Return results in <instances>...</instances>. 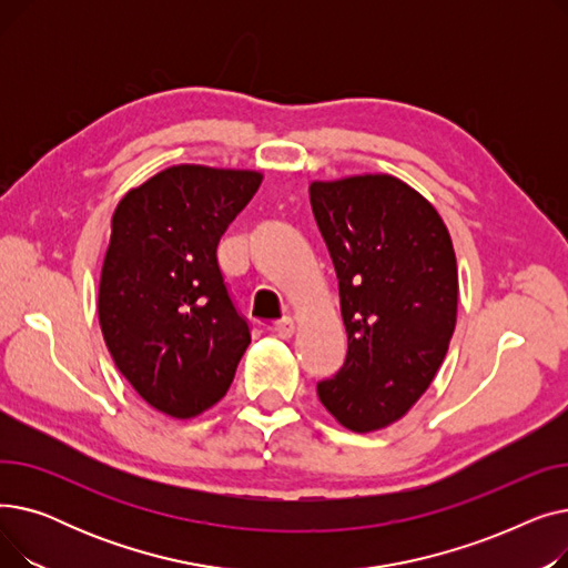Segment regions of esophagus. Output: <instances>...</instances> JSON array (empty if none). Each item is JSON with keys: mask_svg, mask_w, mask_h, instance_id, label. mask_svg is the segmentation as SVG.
Returning <instances> with one entry per match:
<instances>
[{"mask_svg": "<svg viewBox=\"0 0 568 568\" xmlns=\"http://www.w3.org/2000/svg\"><path fill=\"white\" fill-rule=\"evenodd\" d=\"M274 334L278 338H290L294 334V320L292 317H283L274 324Z\"/></svg>", "mask_w": 568, "mask_h": 568, "instance_id": "1", "label": "esophagus"}]
</instances>
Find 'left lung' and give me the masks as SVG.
Instances as JSON below:
<instances>
[{"instance_id": "left-lung-1", "label": "left lung", "mask_w": 568, "mask_h": 568, "mask_svg": "<svg viewBox=\"0 0 568 568\" xmlns=\"http://www.w3.org/2000/svg\"><path fill=\"white\" fill-rule=\"evenodd\" d=\"M311 206L336 266L347 356L317 382L322 405L354 430L398 422L449 349L458 266L435 206L389 174L311 184Z\"/></svg>"}]
</instances>
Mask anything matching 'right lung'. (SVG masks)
Instances as JSON below:
<instances>
[{"instance_id": "1", "label": "right lung", "mask_w": 568, "mask_h": 568, "mask_svg": "<svg viewBox=\"0 0 568 568\" xmlns=\"http://www.w3.org/2000/svg\"><path fill=\"white\" fill-rule=\"evenodd\" d=\"M260 182L248 170L174 165L114 209L101 332L119 373L174 419L216 405L251 343L216 251Z\"/></svg>"}]
</instances>
